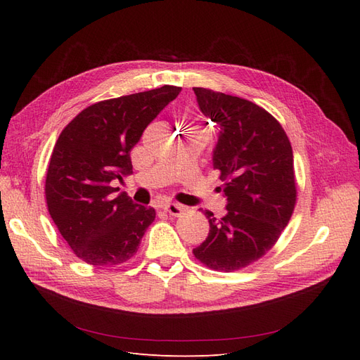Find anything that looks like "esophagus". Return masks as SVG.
Returning <instances> with one entry per match:
<instances>
[{"instance_id":"esophagus-1","label":"esophagus","mask_w":360,"mask_h":360,"mask_svg":"<svg viewBox=\"0 0 360 360\" xmlns=\"http://www.w3.org/2000/svg\"><path fill=\"white\" fill-rule=\"evenodd\" d=\"M181 209H183V205L181 204H176V202H168V204H165V207H163V210H165L169 214H172V216L180 214Z\"/></svg>"}]
</instances>
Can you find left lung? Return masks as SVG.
<instances>
[{"mask_svg":"<svg viewBox=\"0 0 360 360\" xmlns=\"http://www.w3.org/2000/svg\"><path fill=\"white\" fill-rule=\"evenodd\" d=\"M201 112L219 127L213 168L224 181L226 214L205 210L210 230L193 255L213 270L243 269L284 231L296 205L292 150L278 120L240 97L195 86Z\"/></svg>","mask_w":360,"mask_h":360,"instance_id":"left-lung-1","label":"left lung"}]
</instances>
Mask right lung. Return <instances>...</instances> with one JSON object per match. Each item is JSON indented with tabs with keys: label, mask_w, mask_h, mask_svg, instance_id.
<instances>
[{
	"label": "right lung",
	"mask_w": 360,
	"mask_h": 360,
	"mask_svg": "<svg viewBox=\"0 0 360 360\" xmlns=\"http://www.w3.org/2000/svg\"><path fill=\"white\" fill-rule=\"evenodd\" d=\"M180 91L163 85L97 102L60 134L46 174V204L60 234L85 263L118 266L136 254L156 212L118 193L112 181L132 174L130 150Z\"/></svg>",
	"instance_id": "obj_1"
}]
</instances>
